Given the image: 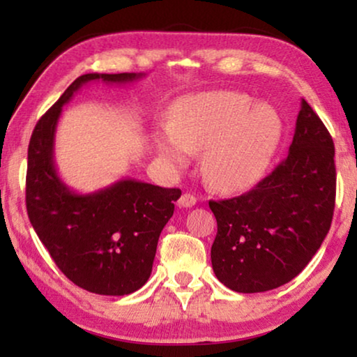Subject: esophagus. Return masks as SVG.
<instances>
[{"mask_svg":"<svg viewBox=\"0 0 357 357\" xmlns=\"http://www.w3.org/2000/svg\"><path fill=\"white\" fill-rule=\"evenodd\" d=\"M195 204H197V198L190 193H183L178 199V206H182V208H192V206H195Z\"/></svg>","mask_w":357,"mask_h":357,"instance_id":"obj_1","label":"esophagus"}]
</instances>
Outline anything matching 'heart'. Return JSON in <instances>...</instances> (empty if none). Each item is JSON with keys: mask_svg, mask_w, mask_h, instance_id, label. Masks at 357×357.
<instances>
[{"mask_svg": "<svg viewBox=\"0 0 357 357\" xmlns=\"http://www.w3.org/2000/svg\"><path fill=\"white\" fill-rule=\"evenodd\" d=\"M282 120L265 102L232 91L187 96L170 112L169 128L154 135L155 148L174 169H183L193 151H203L202 174L219 192L255 185L280 143Z\"/></svg>", "mask_w": 357, "mask_h": 357, "instance_id": "b5f03b06", "label": "heart"}]
</instances>
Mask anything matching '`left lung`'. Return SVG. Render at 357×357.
Segmentation results:
<instances>
[{"instance_id": "obj_1", "label": "left lung", "mask_w": 357, "mask_h": 357, "mask_svg": "<svg viewBox=\"0 0 357 357\" xmlns=\"http://www.w3.org/2000/svg\"><path fill=\"white\" fill-rule=\"evenodd\" d=\"M335 144L302 99L289 153L250 192L209 202L218 221L214 275L236 292L276 289L299 275L330 231Z\"/></svg>"}]
</instances>
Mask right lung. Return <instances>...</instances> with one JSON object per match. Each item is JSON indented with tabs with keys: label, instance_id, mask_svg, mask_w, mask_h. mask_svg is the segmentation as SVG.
Returning <instances> with one entry per match:
<instances>
[{
	"label": "right lung",
	"instance_id": "obj_1",
	"mask_svg": "<svg viewBox=\"0 0 357 357\" xmlns=\"http://www.w3.org/2000/svg\"><path fill=\"white\" fill-rule=\"evenodd\" d=\"M144 73L82 75L37 121L27 151L26 204L33 231L68 280L100 296H125L146 284L160 232L178 188L121 178L77 193L58 175L55 133L63 105L87 82L130 84Z\"/></svg>",
	"mask_w": 357,
	"mask_h": 357
}]
</instances>
